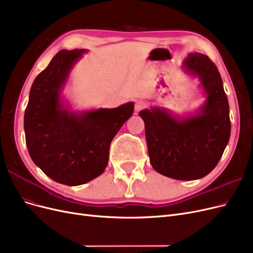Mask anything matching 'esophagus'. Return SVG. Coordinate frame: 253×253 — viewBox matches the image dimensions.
Returning <instances> with one entry per match:
<instances>
[{
    "mask_svg": "<svg viewBox=\"0 0 253 253\" xmlns=\"http://www.w3.org/2000/svg\"><path fill=\"white\" fill-rule=\"evenodd\" d=\"M146 106H147V104H146V103H145L144 101H137V102L135 103L134 109H135L136 112H138L139 110H142V109L146 108Z\"/></svg>",
    "mask_w": 253,
    "mask_h": 253,
    "instance_id": "34e87169",
    "label": "esophagus"
}]
</instances>
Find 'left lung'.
<instances>
[{"label":"left lung","mask_w":253,"mask_h":253,"mask_svg":"<svg viewBox=\"0 0 253 253\" xmlns=\"http://www.w3.org/2000/svg\"><path fill=\"white\" fill-rule=\"evenodd\" d=\"M181 69L199 80L205 96L202 105L184 116L160 106L138 115L153 169L173 179L195 180L214 169L228 144L229 105L220 73L207 55L190 53Z\"/></svg>","instance_id":"1"}]
</instances>
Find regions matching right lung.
I'll return each mask as SVG.
<instances>
[{
  "mask_svg": "<svg viewBox=\"0 0 253 253\" xmlns=\"http://www.w3.org/2000/svg\"><path fill=\"white\" fill-rule=\"evenodd\" d=\"M86 49L61 50L35 78L25 111L24 129L33 163L54 181L71 186L104 172L109 147L132 116L134 103L116 108L74 110L63 97L75 64Z\"/></svg>",
  "mask_w": 253,
  "mask_h": 253,
  "instance_id": "right-lung-1",
  "label": "right lung"
}]
</instances>
